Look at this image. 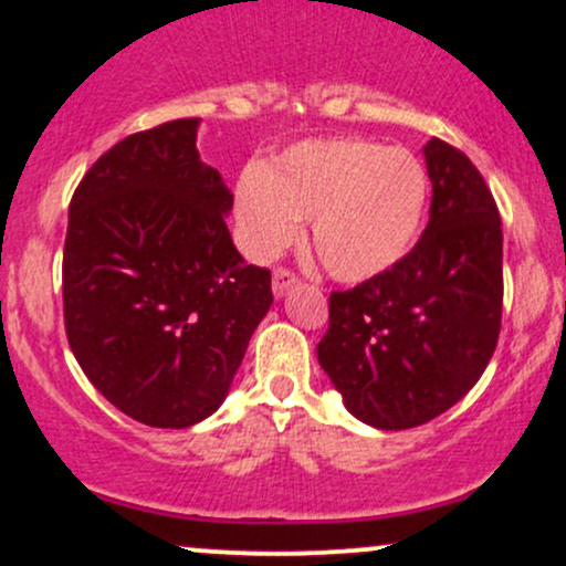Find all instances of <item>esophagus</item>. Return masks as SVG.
<instances>
[{
    "instance_id": "esophagus-1",
    "label": "esophagus",
    "mask_w": 566,
    "mask_h": 566,
    "mask_svg": "<svg viewBox=\"0 0 566 566\" xmlns=\"http://www.w3.org/2000/svg\"><path fill=\"white\" fill-rule=\"evenodd\" d=\"M271 287H274V295L276 297H284L292 287H297V276L292 274V271H287V269H276Z\"/></svg>"
}]
</instances>
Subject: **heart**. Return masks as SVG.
Instances as JSON below:
<instances>
[{
    "label": "heart",
    "mask_w": 566,
    "mask_h": 566,
    "mask_svg": "<svg viewBox=\"0 0 566 566\" xmlns=\"http://www.w3.org/2000/svg\"><path fill=\"white\" fill-rule=\"evenodd\" d=\"M431 180L407 148L365 138H314L269 167H250L233 191L239 237L271 261L311 220V244L329 276L373 282L399 265L423 229Z\"/></svg>",
    "instance_id": "b5f03b06"
}]
</instances>
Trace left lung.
<instances>
[{
    "mask_svg": "<svg viewBox=\"0 0 566 566\" xmlns=\"http://www.w3.org/2000/svg\"><path fill=\"white\" fill-rule=\"evenodd\" d=\"M433 197L420 242L388 274L329 295L316 356L361 423L405 431L476 386L503 311V231L476 167L450 143L423 146Z\"/></svg>",
    "mask_w": 566,
    "mask_h": 566,
    "instance_id": "left-lung-1",
    "label": "left lung"
}]
</instances>
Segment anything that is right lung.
Masks as SVG:
<instances>
[{"instance_id": "add662e5", "label": "right lung", "mask_w": 566, "mask_h": 566, "mask_svg": "<svg viewBox=\"0 0 566 566\" xmlns=\"http://www.w3.org/2000/svg\"><path fill=\"white\" fill-rule=\"evenodd\" d=\"M199 122L119 140L69 207V346L97 391L154 428H188L223 405L274 303L271 271L231 242L233 193L199 159Z\"/></svg>"}]
</instances>
